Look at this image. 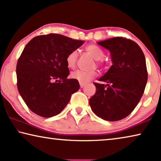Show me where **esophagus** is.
Wrapping results in <instances>:
<instances>
[{
    "mask_svg": "<svg viewBox=\"0 0 161 161\" xmlns=\"http://www.w3.org/2000/svg\"><path fill=\"white\" fill-rule=\"evenodd\" d=\"M80 87H81V88H83L84 86H85V84H84V83H80Z\"/></svg>",
    "mask_w": 161,
    "mask_h": 161,
    "instance_id": "34e87169",
    "label": "esophagus"
}]
</instances>
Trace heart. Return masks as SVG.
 I'll return each mask as SVG.
<instances>
[{
	"label": "heart",
	"instance_id": "obj_1",
	"mask_svg": "<svg viewBox=\"0 0 161 161\" xmlns=\"http://www.w3.org/2000/svg\"><path fill=\"white\" fill-rule=\"evenodd\" d=\"M85 50L88 54H90L94 59L97 61L102 59L104 56L103 51L97 45H89L85 48ZM77 58L78 52L76 50H73L69 53L67 58H66V62H67L68 67L71 69L75 68L76 64V62H77ZM96 75L97 73L94 71H85L82 70H76L71 74V77L80 83H86L94 78Z\"/></svg>",
	"mask_w": 161,
	"mask_h": 161
}]
</instances>
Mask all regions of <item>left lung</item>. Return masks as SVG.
I'll list each match as a JSON object with an SVG mask.
<instances>
[{"mask_svg":"<svg viewBox=\"0 0 161 161\" xmlns=\"http://www.w3.org/2000/svg\"><path fill=\"white\" fill-rule=\"evenodd\" d=\"M97 44L109 51L113 65L99 79L100 83H94L96 92L90 105L104 120H120L133 111L144 93L147 81L144 53L136 42L122 37Z\"/></svg>","mask_w":161,"mask_h":161,"instance_id":"8db88e82","label":"left lung"}]
</instances>
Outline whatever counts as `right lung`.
<instances>
[{"instance_id":"right-lung-1","label":"right lung","mask_w":161,"mask_h":161,"mask_svg":"<svg viewBox=\"0 0 161 161\" xmlns=\"http://www.w3.org/2000/svg\"><path fill=\"white\" fill-rule=\"evenodd\" d=\"M84 41L49 34L34 37L25 46L16 66L18 90L31 110L43 117L59 114L80 89L79 81L67 79L69 53Z\"/></svg>"}]
</instances>
